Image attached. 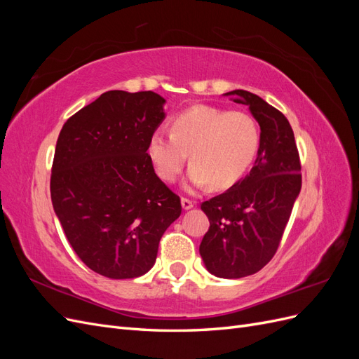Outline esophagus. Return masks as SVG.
<instances>
[{"mask_svg": "<svg viewBox=\"0 0 359 359\" xmlns=\"http://www.w3.org/2000/svg\"><path fill=\"white\" fill-rule=\"evenodd\" d=\"M181 205H182V210L184 211H189V210L193 208V202L190 199H186V198L181 199Z\"/></svg>", "mask_w": 359, "mask_h": 359, "instance_id": "obj_1", "label": "esophagus"}]
</instances>
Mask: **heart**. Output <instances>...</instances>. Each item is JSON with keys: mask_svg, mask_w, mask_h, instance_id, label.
Listing matches in <instances>:
<instances>
[{"mask_svg": "<svg viewBox=\"0 0 359 359\" xmlns=\"http://www.w3.org/2000/svg\"><path fill=\"white\" fill-rule=\"evenodd\" d=\"M260 145V130L253 116L210 106H193L173 118L170 135L156 132L147 154L157 175L173 182L186 165L189 189H229L253 165Z\"/></svg>", "mask_w": 359, "mask_h": 359, "instance_id": "1", "label": "heart"}]
</instances>
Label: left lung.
I'll use <instances>...</instances> for the list:
<instances>
[{
	"instance_id": "left-lung-1",
	"label": "left lung",
	"mask_w": 359,
	"mask_h": 359,
	"mask_svg": "<svg viewBox=\"0 0 359 359\" xmlns=\"http://www.w3.org/2000/svg\"><path fill=\"white\" fill-rule=\"evenodd\" d=\"M224 95L248 106L260 127V145L250 173L201 205L210 229L199 253L212 276L241 278L257 273L276 255L301 191V163L283 114L244 90Z\"/></svg>"
}]
</instances>
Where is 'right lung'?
<instances>
[{
    "label": "right lung",
    "instance_id": "1",
    "mask_svg": "<svg viewBox=\"0 0 359 359\" xmlns=\"http://www.w3.org/2000/svg\"><path fill=\"white\" fill-rule=\"evenodd\" d=\"M153 91H107L62 126L53 157V211L76 255L94 273L123 280L156 264L181 201L154 172L149 137L166 118Z\"/></svg>",
    "mask_w": 359,
    "mask_h": 359
}]
</instances>
